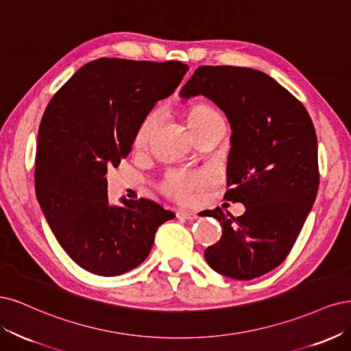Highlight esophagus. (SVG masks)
I'll list each match as a JSON object with an SVG mask.
<instances>
[{
	"mask_svg": "<svg viewBox=\"0 0 351 351\" xmlns=\"http://www.w3.org/2000/svg\"><path fill=\"white\" fill-rule=\"evenodd\" d=\"M176 216L179 219H185V220H195L198 219V214L195 211H188V210H178Z\"/></svg>",
	"mask_w": 351,
	"mask_h": 351,
	"instance_id": "obj_1",
	"label": "esophagus"
}]
</instances>
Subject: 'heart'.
Instances as JSON below:
<instances>
[{
  "instance_id": "1",
  "label": "heart",
  "mask_w": 351,
  "mask_h": 351,
  "mask_svg": "<svg viewBox=\"0 0 351 351\" xmlns=\"http://www.w3.org/2000/svg\"><path fill=\"white\" fill-rule=\"evenodd\" d=\"M220 115L213 108L207 105H195L188 110L186 121L191 131L194 132L199 127L206 125V123L219 119ZM160 115L157 110L150 112L141 123L138 125L137 132L134 137V147L137 150L144 149L149 144L154 130L159 125ZM206 182V176L201 173H192V172H180V171H172L166 173L163 182H162V191L167 197H171L178 201H188L191 197V192L199 188Z\"/></svg>"
}]
</instances>
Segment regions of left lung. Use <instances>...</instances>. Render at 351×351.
I'll list each match as a JSON object with an SVG mask.
<instances>
[{
    "label": "left lung",
    "mask_w": 351,
    "mask_h": 351,
    "mask_svg": "<svg viewBox=\"0 0 351 351\" xmlns=\"http://www.w3.org/2000/svg\"><path fill=\"white\" fill-rule=\"evenodd\" d=\"M179 95L206 96L228 117L230 189L224 199L246 208L239 217L220 207L208 211L223 234L206 250V261L234 280L261 277L285 261L318 192L312 119L274 78L245 66H198Z\"/></svg>",
    "instance_id": "8db88e82"
}]
</instances>
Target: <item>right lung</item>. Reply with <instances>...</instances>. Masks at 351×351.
I'll list each match as a JSON object with an SVG mask.
<instances>
[{
	"mask_svg": "<svg viewBox=\"0 0 351 351\" xmlns=\"http://www.w3.org/2000/svg\"><path fill=\"white\" fill-rule=\"evenodd\" d=\"M189 66L100 58L53 95L42 117L35 162L36 197L56 241L75 264L112 277L149 256L159 226L175 217L152 199L110 206L106 173L132 149L157 101L171 96Z\"/></svg>",
	"mask_w": 351,
	"mask_h": 351,
	"instance_id": "1",
	"label": "right lung"
}]
</instances>
